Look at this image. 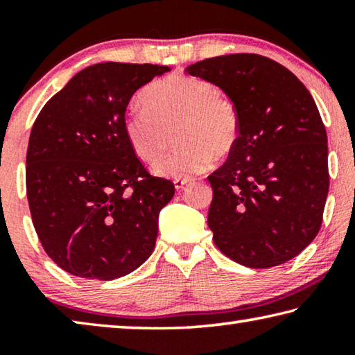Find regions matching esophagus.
Returning a JSON list of instances; mask_svg holds the SVG:
<instances>
[{
	"instance_id": "34e87169",
	"label": "esophagus",
	"mask_w": 355,
	"mask_h": 355,
	"mask_svg": "<svg viewBox=\"0 0 355 355\" xmlns=\"http://www.w3.org/2000/svg\"><path fill=\"white\" fill-rule=\"evenodd\" d=\"M191 182L189 178H177L175 182H173V184H175V188L180 191V189H183L186 184H188Z\"/></svg>"
}]
</instances>
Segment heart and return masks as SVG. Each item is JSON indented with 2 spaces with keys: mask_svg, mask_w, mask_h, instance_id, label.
I'll return each mask as SVG.
<instances>
[{
  "mask_svg": "<svg viewBox=\"0 0 355 355\" xmlns=\"http://www.w3.org/2000/svg\"><path fill=\"white\" fill-rule=\"evenodd\" d=\"M142 107L123 117V131L141 159L155 161L169 147L175 131L178 147L153 166L156 175L191 178L207 171L214 158L235 148L241 131L236 105L216 94L211 83L171 75L144 89Z\"/></svg>",
  "mask_w": 355,
  "mask_h": 355,
  "instance_id": "1",
  "label": "heart"
}]
</instances>
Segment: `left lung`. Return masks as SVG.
Instances as JSON below:
<instances>
[{"label": "left lung", "mask_w": 355, "mask_h": 355, "mask_svg": "<svg viewBox=\"0 0 355 355\" xmlns=\"http://www.w3.org/2000/svg\"><path fill=\"white\" fill-rule=\"evenodd\" d=\"M184 71L222 89L241 119L235 148L208 177L214 244L248 268L291 260L320 232L329 192L327 135L313 97L284 65L250 53Z\"/></svg>", "instance_id": "left-lung-1"}]
</instances>
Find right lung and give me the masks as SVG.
I'll use <instances>...</instances> for the list:
<instances>
[{
  "instance_id": "add662e5",
  "label": "right lung",
  "mask_w": 355,
  "mask_h": 355,
  "mask_svg": "<svg viewBox=\"0 0 355 355\" xmlns=\"http://www.w3.org/2000/svg\"><path fill=\"white\" fill-rule=\"evenodd\" d=\"M166 65L101 62L46 101L26 153V194L48 257L76 277L114 280L152 255L159 211L175 194L152 177L123 131L133 94Z\"/></svg>"
}]
</instances>
